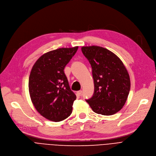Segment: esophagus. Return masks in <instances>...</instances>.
Segmentation results:
<instances>
[{
  "label": "esophagus",
  "instance_id": "1",
  "mask_svg": "<svg viewBox=\"0 0 156 156\" xmlns=\"http://www.w3.org/2000/svg\"><path fill=\"white\" fill-rule=\"evenodd\" d=\"M76 93H77V94H78V96H80V95L82 94V90H78V91L76 92Z\"/></svg>",
  "mask_w": 156,
  "mask_h": 156
}]
</instances>
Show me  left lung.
Segmentation results:
<instances>
[{"instance_id":"8db88e82","label":"left lung","mask_w":156,"mask_h":156,"mask_svg":"<svg viewBox=\"0 0 156 156\" xmlns=\"http://www.w3.org/2000/svg\"><path fill=\"white\" fill-rule=\"evenodd\" d=\"M82 51L93 69L94 93L86 100L93 111L111 116L125 105L130 89L129 73L119 58L97 45L83 46Z\"/></svg>"}]
</instances>
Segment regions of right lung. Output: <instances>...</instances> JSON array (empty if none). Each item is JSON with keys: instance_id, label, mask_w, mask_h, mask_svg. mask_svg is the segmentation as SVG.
Segmentation results:
<instances>
[{"instance_id": "obj_1", "label": "right lung", "mask_w": 156, "mask_h": 156, "mask_svg": "<svg viewBox=\"0 0 156 156\" xmlns=\"http://www.w3.org/2000/svg\"><path fill=\"white\" fill-rule=\"evenodd\" d=\"M78 46L59 48L45 53L34 63L29 78V92L33 104L43 117L55 122L72 113L76 96L69 87L63 71Z\"/></svg>"}]
</instances>
